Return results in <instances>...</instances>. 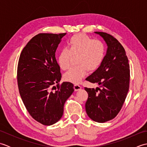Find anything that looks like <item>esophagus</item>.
I'll return each mask as SVG.
<instances>
[{
  "label": "esophagus",
  "instance_id": "esophagus-1",
  "mask_svg": "<svg viewBox=\"0 0 147 147\" xmlns=\"http://www.w3.org/2000/svg\"><path fill=\"white\" fill-rule=\"evenodd\" d=\"M74 88L75 91H78V90L82 89V86L79 85H78V84H75V85H74Z\"/></svg>",
  "mask_w": 147,
  "mask_h": 147
}]
</instances>
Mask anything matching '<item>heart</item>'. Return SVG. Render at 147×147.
Returning <instances> with one entry per match:
<instances>
[{
  "label": "heart",
  "instance_id": "b5f03b06",
  "mask_svg": "<svg viewBox=\"0 0 147 147\" xmlns=\"http://www.w3.org/2000/svg\"><path fill=\"white\" fill-rule=\"evenodd\" d=\"M104 54V45L99 40H93L85 34L72 36L65 49L59 53L58 62L62 69L66 70L70 66L73 57L76 56L75 62L78 64L64 74V80L78 83L86 75L87 70H95L99 66Z\"/></svg>",
  "mask_w": 147,
  "mask_h": 147
}]
</instances>
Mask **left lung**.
<instances>
[{
	"label": "left lung",
	"mask_w": 147,
	"mask_h": 147,
	"mask_svg": "<svg viewBox=\"0 0 147 147\" xmlns=\"http://www.w3.org/2000/svg\"><path fill=\"white\" fill-rule=\"evenodd\" d=\"M107 44L106 55L100 66L86 81L99 87L85 88L88 94L85 109L88 117L97 123L114 119L119 112L129 90V65L125 50L114 37L96 32Z\"/></svg>",
	"instance_id": "obj_1"
}]
</instances>
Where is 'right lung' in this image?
Wrapping results in <instances>:
<instances>
[{
    "label": "right lung",
    "instance_id": "add662e5",
    "mask_svg": "<svg viewBox=\"0 0 147 147\" xmlns=\"http://www.w3.org/2000/svg\"><path fill=\"white\" fill-rule=\"evenodd\" d=\"M65 33H40L22 51L18 65V84L22 100L34 119L51 126L61 119L74 85L61 80L55 51Z\"/></svg>",
    "mask_w": 147,
    "mask_h": 147
}]
</instances>
